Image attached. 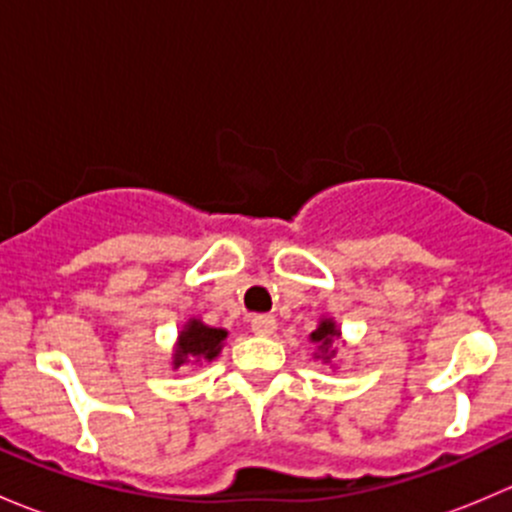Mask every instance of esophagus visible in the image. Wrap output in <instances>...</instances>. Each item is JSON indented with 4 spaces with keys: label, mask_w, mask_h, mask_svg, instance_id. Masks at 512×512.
<instances>
[{
    "label": "esophagus",
    "mask_w": 512,
    "mask_h": 512,
    "mask_svg": "<svg viewBox=\"0 0 512 512\" xmlns=\"http://www.w3.org/2000/svg\"><path fill=\"white\" fill-rule=\"evenodd\" d=\"M250 327L252 332L260 334V337H270L277 329V319L270 317V314H257V317L250 319Z\"/></svg>",
    "instance_id": "1"
}]
</instances>
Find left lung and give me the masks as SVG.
<instances>
[{"label":"left lung","instance_id":"left-lung-1","mask_svg":"<svg viewBox=\"0 0 512 512\" xmlns=\"http://www.w3.org/2000/svg\"><path fill=\"white\" fill-rule=\"evenodd\" d=\"M309 339H312L319 349V354H314V356H322L324 361H329L334 354H337V349H332V344H334V339H339V329L332 319H322V322H319V327L309 334Z\"/></svg>","mask_w":512,"mask_h":512}]
</instances>
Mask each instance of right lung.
Masks as SVG:
<instances>
[{
  "label": "right lung",
  "mask_w": 512,
  "mask_h": 512,
  "mask_svg": "<svg viewBox=\"0 0 512 512\" xmlns=\"http://www.w3.org/2000/svg\"><path fill=\"white\" fill-rule=\"evenodd\" d=\"M225 339V329H215L203 324L200 319H190L178 337V347H175L173 354V369H178V366H183L190 359L213 361L220 354V349H223Z\"/></svg>",
  "instance_id": "right-lung-1"
}]
</instances>
